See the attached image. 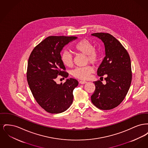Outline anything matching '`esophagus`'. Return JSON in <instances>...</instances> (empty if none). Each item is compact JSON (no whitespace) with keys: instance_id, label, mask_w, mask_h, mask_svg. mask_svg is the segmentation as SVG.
Masks as SVG:
<instances>
[{"instance_id":"1","label":"esophagus","mask_w":148,"mask_h":148,"mask_svg":"<svg viewBox=\"0 0 148 148\" xmlns=\"http://www.w3.org/2000/svg\"><path fill=\"white\" fill-rule=\"evenodd\" d=\"M87 82H86V81H83V80H80V82H79V83L80 84H84L85 83H86Z\"/></svg>"}]
</instances>
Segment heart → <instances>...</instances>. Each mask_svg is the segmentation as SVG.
<instances>
[{
  "label": "heart",
  "mask_w": 148,
  "mask_h": 148,
  "mask_svg": "<svg viewBox=\"0 0 148 148\" xmlns=\"http://www.w3.org/2000/svg\"><path fill=\"white\" fill-rule=\"evenodd\" d=\"M74 49L78 53L86 56V63L92 64L98 63L99 60V53L94 48V46L89 40L83 39L80 40L74 45ZM61 60L66 66L71 68L73 66L74 59L72 54L67 51H64L61 55ZM94 72V69L91 66L77 68L72 71L74 77L81 80H87L90 77Z\"/></svg>",
  "instance_id": "b5f03b06"
}]
</instances>
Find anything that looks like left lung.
Listing matches in <instances>:
<instances>
[{
    "instance_id": "8db88e82",
    "label": "left lung",
    "mask_w": 148,
    "mask_h": 148,
    "mask_svg": "<svg viewBox=\"0 0 148 148\" xmlns=\"http://www.w3.org/2000/svg\"><path fill=\"white\" fill-rule=\"evenodd\" d=\"M104 42L106 56L97 71L98 76L106 75V84L100 80L94 82L92 104L101 110L118 106L124 99L130 88L132 72L130 58L124 47L113 35L105 33H93Z\"/></svg>"
}]
</instances>
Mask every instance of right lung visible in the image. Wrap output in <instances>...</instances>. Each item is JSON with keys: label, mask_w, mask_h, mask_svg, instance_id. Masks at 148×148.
Here are the masks:
<instances>
[{"label": "right lung", "mask_w": 148, "mask_h": 148, "mask_svg": "<svg viewBox=\"0 0 148 148\" xmlns=\"http://www.w3.org/2000/svg\"><path fill=\"white\" fill-rule=\"evenodd\" d=\"M76 36H50L37 45L29 58L27 78L36 102L48 113L58 114L66 110L73 100V92L78 82L69 78L58 84V77L66 78L69 74L61 60L64 47Z\"/></svg>", "instance_id": "1"}]
</instances>
